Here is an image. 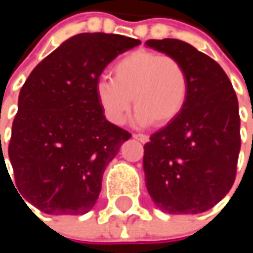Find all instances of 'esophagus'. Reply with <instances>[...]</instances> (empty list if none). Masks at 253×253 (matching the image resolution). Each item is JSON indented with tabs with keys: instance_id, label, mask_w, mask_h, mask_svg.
Wrapping results in <instances>:
<instances>
[{
	"instance_id": "esophagus-1",
	"label": "esophagus",
	"mask_w": 253,
	"mask_h": 253,
	"mask_svg": "<svg viewBox=\"0 0 253 253\" xmlns=\"http://www.w3.org/2000/svg\"><path fill=\"white\" fill-rule=\"evenodd\" d=\"M133 137H134V139H137V140H139V142H142V143H146V142H149V136H148V134L137 133V134H133Z\"/></svg>"
}]
</instances>
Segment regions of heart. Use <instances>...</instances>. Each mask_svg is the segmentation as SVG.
I'll return each mask as SVG.
<instances>
[{
    "label": "heart",
    "mask_w": 253,
    "mask_h": 253,
    "mask_svg": "<svg viewBox=\"0 0 253 253\" xmlns=\"http://www.w3.org/2000/svg\"><path fill=\"white\" fill-rule=\"evenodd\" d=\"M113 79L96 82V99L105 117L122 125L133 104L137 108L134 123L148 126L152 122L164 126L181 113L189 92V77L183 64L171 55L137 49L119 58Z\"/></svg>",
    "instance_id": "obj_1"
}]
</instances>
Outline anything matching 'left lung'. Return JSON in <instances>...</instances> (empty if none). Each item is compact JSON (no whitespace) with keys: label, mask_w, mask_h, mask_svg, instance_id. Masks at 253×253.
<instances>
[{"label":"left lung","mask_w":253,"mask_h":253,"mask_svg":"<svg viewBox=\"0 0 253 253\" xmlns=\"http://www.w3.org/2000/svg\"><path fill=\"white\" fill-rule=\"evenodd\" d=\"M146 46L177 58L189 77L181 113L151 136L143 149L146 189L169 214H199L231 189L240 152V117L227 75L207 54L178 39Z\"/></svg>","instance_id":"1"}]
</instances>
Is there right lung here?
<instances>
[{
    "label": "right lung",
    "mask_w": 253,
    "mask_h": 253,
    "mask_svg": "<svg viewBox=\"0 0 253 253\" xmlns=\"http://www.w3.org/2000/svg\"><path fill=\"white\" fill-rule=\"evenodd\" d=\"M139 43L122 35L79 33L29 75L8 145L13 184L25 204L49 215H83L96 204L105 167L131 137L105 119L96 82L117 55Z\"/></svg>",
    "instance_id": "right-lung-1"
}]
</instances>
